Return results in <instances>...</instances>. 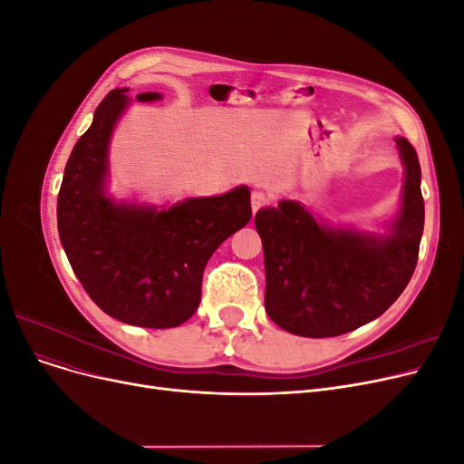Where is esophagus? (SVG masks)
Returning a JSON list of instances; mask_svg holds the SVG:
<instances>
[{
  "instance_id": "esophagus-1",
  "label": "esophagus",
  "mask_w": 464,
  "mask_h": 464,
  "mask_svg": "<svg viewBox=\"0 0 464 464\" xmlns=\"http://www.w3.org/2000/svg\"><path fill=\"white\" fill-rule=\"evenodd\" d=\"M266 203H269V195H266L265 191L256 189L254 193H251V208H254V213H257V210L261 207H265Z\"/></svg>"
}]
</instances>
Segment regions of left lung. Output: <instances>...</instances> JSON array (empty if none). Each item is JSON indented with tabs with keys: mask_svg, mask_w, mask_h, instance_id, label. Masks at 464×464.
Here are the masks:
<instances>
[{
	"mask_svg": "<svg viewBox=\"0 0 464 464\" xmlns=\"http://www.w3.org/2000/svg\"><path fill=\"white\" fill-rule=\"evenodd\" d=\"M402 203L389 234L331 228L298 201L257 210L265 257V312L292 334L339 336L377 319L416 269L424 199L414 147L397 137Z\"/></svg>",
	"mask_w": 464,
	"mask_h": 464,
	"instance_id": "left-lung-1",
	"label": "left lung"
}]
</instances>
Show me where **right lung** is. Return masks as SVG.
I'll list each match as a JSON object with an SVG mask.
<instances>
[{"label": "right lung", "instance_id": "obj_1", "mask_svg": "<svg viewBox=\"0 0 464 464\" xmlns=\"http://www.w3.org/2000/svg\"><path fill=\"white\" fill-rule=\"evenodd\" d=\"M128 91L108 92L72 150L58 195V232L73 273L104 314L135 327L170 329L199 307L215 249L249 222V189L162 208L108 198V145L130 104ZM160 98L137 94L139 102Z\"/></svg>", "mask_w": 464, "mask_h": 464}]
</instances>
